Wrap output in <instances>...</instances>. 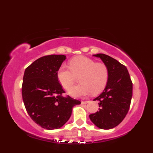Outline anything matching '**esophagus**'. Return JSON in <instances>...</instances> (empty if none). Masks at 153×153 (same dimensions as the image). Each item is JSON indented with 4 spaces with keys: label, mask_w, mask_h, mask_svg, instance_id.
I'll return each mask as SVG.
<instances>
[{
    "label": "esophagus",
    "mask_w": 153,
    "mask_h": 153,
    "mask_svg": "<svg viewBox=\"0 0 153 153\" xmlns=\"http://www.w3.org/2000/svg\"><path fill=\"white\" fill-rule=\"evenodd\" d=\"M88 102H89L88 100H82V105H85V104H87V103H88Z\"/></svg>",
    "instance_id": "esophagus-1"
}]
</instances>
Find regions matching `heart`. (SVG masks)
Returning <instances> with one entry per match:
<instances>
[{"instance_id": "obj_1", "label": "heart", "mask_w": 153, "mask_h": 153, "mask_svg": "<svg viewBox=\"0 0 153 153\" xmlns=\"http://www.w3.org/2000/svg\"><path fill=\"white\" fill-rule=\"evenodd\" d=\"M68 64L69 67L65 65L59 67L56 76L61 85L69 89L74 82V76L80 75L79 81L81 83L69 90L70 95L79 97L91 92L99 93L105 87L108 79V69L105 64L79 56L71 58Z\"/></svg>"}]
</instances>
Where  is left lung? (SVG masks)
I'll return each instance as SVG.
<instances>
[{
  "label": "left lung",
  "instance_id": "8db88e82",
  "mask_svg": "<svg viewBox=\"0 0 153 153\" xmlns=\"http://www.w3.org/2000/svg\"><path fill=\"white\" fill-rule=\"evenodd\" d=\"M102 60L108 69V79L103 92L94 99L99 100V111L89 115L98 128L109 129L120 124L130 106L133 84L124 65L105 54H93Z\"/></svg>",
  "mask_w": 153,
  "mask_h": 153
}]
</instances>
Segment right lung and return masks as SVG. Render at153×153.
Instances as JSON below:
<instances>
[{"instance_id":"1","label":"right lung","mask_w":153,"mask_h":153,"mask_svg":"<svg viewBox=\"0 0 153 153\" xmlns=\"http://www.w3.org/2000/svg\"><path fill=\"white\" fill-rule=\"evenodd\" d=\"M62 54L38 58L25 70L22 87V99L28 114L41 128H61L70 118L72 108L81 102L65 93L56 72L66 59Z\"/></svg>"}]
</instances>
